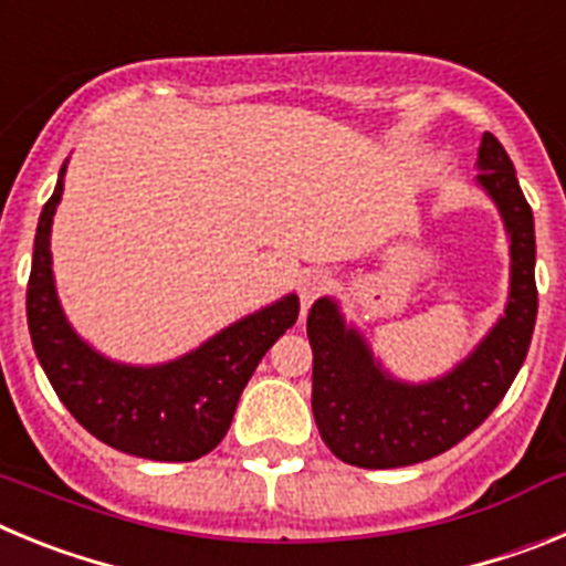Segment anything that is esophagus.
Segmentation results:
<instances>
[{
    "instance_id": "obj_1",
    "label": "esophagus",
    "mask_w": 566,
    "mask_h": 566,
    "mask_svg": "<svg viewBox=\"0 0 566 566\" xmlns=\"http://www.w3.org/2000/svg\"><path fill=\"white\" fill-rule=\"evenodd\" d=\"M328 283H332V274H328L326 269H306V272H300L297 292H300V300H303V308L312 306L314 297H317Z\"/></svg>"
}]
</instances>
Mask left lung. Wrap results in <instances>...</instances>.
Listing matches in <instances>:
<instances>
[{
	"mask_svg": "<svg viewBox=\"0 0 566 566\" xmlns=\"http://www.w3.org/2000/svg\"><path fill=\"white\" fill-rule=\"evenodd\" d=\"M476 169L479 189L507 232L510 289L502 317L451 371L424 382L394 377L337 300H314L306 323L312 411L323 442L343 462L385 470L439 457L490 417L527 357L538 312L533 209L496 135H482Z\"/></svg>",
	"mask_w": 566,
	"mask_h": 566,
	"instance_id": "left-lung-1",
	"label": "left lung"
}]
</instances>
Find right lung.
Segmentation results:
<instances>
[{"label":"right lung","mask_w":566,"mask_h":566,"mask_svg":"<svg viewBox=\"0 0 566 566\" xmlns=\"http://www.w3.org/2000/svg\"><path fill=\"white\" fill-rule=\"evenodd\" d=\"M64 172L39 214L28 283V328L53 391L104 444L155 462H192L227 437L238 399L263 354L300 314L297 294L234 319L198 348L155 365L104 357L70 326L53 277L50 229Z\"/></svg>","instance_id":"1"}]
</instances>
